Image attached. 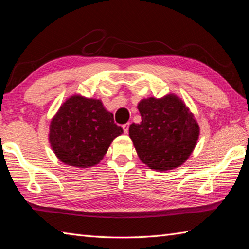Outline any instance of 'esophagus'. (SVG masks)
Masks as SVG:
<instances>
[{
    "mask_svg": "<svg viewBox=\"0 0 249 249\" xmlns=\"http://www.w3.org/2000/svg\"><path fill=\"white\" fill-rule=\"evenodd\" d=\"M122 127H123L124 133H125V134H127V133H128V129H129V123H126V124H124L123 126H122Z\"/></svg>",
    "mask_w": 249,
    "mask_h": 249,
    "instance_id": "esophagus-1",
    "label": "esophagus"
}]
</instances>
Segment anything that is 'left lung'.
<instances>
[{"instance_id": "8db88e82", "label": "left lung", "mask_w": 249, "mask_h": 249, "mask_svg": "<svg viewBox=\"0 0 249 249\" xmlns=\"http://www.w3.org/2000/svg\"><path fill=\"white\" fill-rule=\"evenodd\" d=\"M142 121L129 126V137L140 160L151 169L169 170L181 166L193 152L199 126L176 95L142 99Z\"/></svg>"}]
</instances>
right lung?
<instances>
[{
  "label": "right lung",
  "instance_id": "add662e5",
  "mask_svg": "<svg viewBox=\"0 0 249 249\" xmlns=\"http://www.w3.org/2000/svg\"><path fill=\"white\" fill-rule=\"evenodd\" d=\"M123 128L114 123L99 99L75 95L61 106L51 121L49 140L52 150L66 165L87 168L103 160Z\"/></svg>",
  "mask_w": 249,
  "mask_h": 249
}]
</instances>
